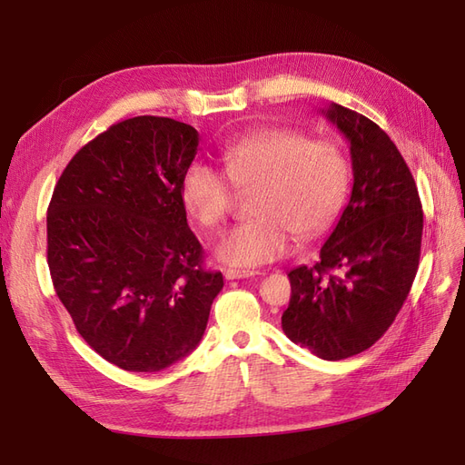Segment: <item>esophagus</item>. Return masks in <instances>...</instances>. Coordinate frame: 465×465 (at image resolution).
I'll use <instances>...</instances> for the list:
<instances>
[{"label":"esophagus","instance_id":"34e87169","mask_svg":"<svg viewBox=\"0 0 465 465\" xmlns=\"http://www.w3.org/2000/svg\"><path fill=\"white\" fill-rule=\"evenodd\" d=\"M260 275L258 272H244V270H224V277L229 281L232 279H248V277H256Z\"/></svg>","mask_w":465,"mask_h":465}]
</instances>
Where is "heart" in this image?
I'll return each mask as SVG.
<instances>
[{
    "mask_svg": "<svg viewBox=\"0 0 465 465\" xmlns=\"http://www.w3.org/2000/svg\"><path fill=\"white\" fill-rule=\"evenodd\" d=\"M221 161L229 179L195 161L182 178V200L205 229H219L229 217L234 188L256 190L252 213L215 244V256L234 267H260L287 254L291 232L322 234L347 202L351 168L341 147L304 132L265 125L224 145Z\"/></svg>",
    "mask_w": 465,
    "mask_h": 465,
    "instance_id": "heart-1",
    "label": "heart"
}]
</instances>
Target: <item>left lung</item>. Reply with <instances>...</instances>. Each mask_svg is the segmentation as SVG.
<instances>
[{
  "label": "left lung",
  "instance_id": "8db88e82",
  "mask_svg": "<svg viewBox=\"0 0 465 465\" xmlns=\"http://www.w3.org/2000/svg\"><path fill=\"white\" fill-rule=\"evenodd\" d=\"M349 142L353 190L312 267L289 272L281 326L320 359L362 353L386 333L413 285L423 236L415 180L384 130L341 104L320 108Z\"/></svg>",
  "mask_w": 465,
  "mask_h": 465
}]
</instances>
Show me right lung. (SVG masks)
Returning a JSON list of instances; mask_svg holds the SVG:
<instances>
[{"instance_id":"right-lung-1","label":"right lung","mask_w":465,"mask_h":465,"mask_svg":"<svg viewBox=\"0 0 465 465\" xmlns=\"http://www.w3.org/2000/svg\"><path fill=\"white\" fill-rule=\"evenodd\" d=\"M198 145L184 122L124 120L77 151L52 193L55 294L83 340L124 371L159 372L190 355L223 289L182 200Z\"/></svg>"}]
</instances>
